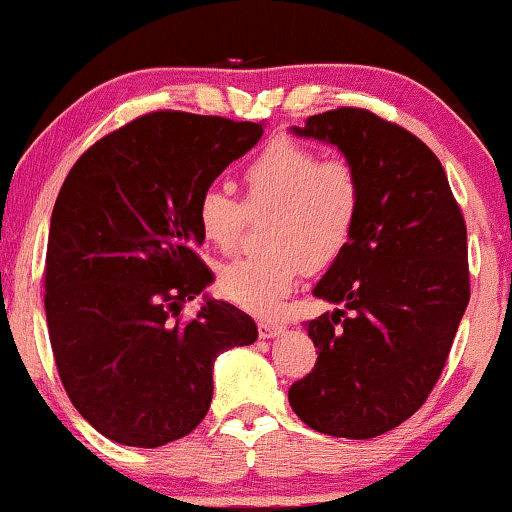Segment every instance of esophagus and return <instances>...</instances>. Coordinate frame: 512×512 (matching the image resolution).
Instances as JSON below:
<instances>
[{"label":"esophagus","instance_id":"esophagus-1","mask_svg":"<svg viewBox=\"0 0 512 512\" xmlns=\"http://www.w3.org/2000/svg\"><path fill=\"white\" fill-rule=\"evenodd\" d=\"M282 329L284 324L280 320H275V317H261V320H258V336L261 338L277 336Z\"/></svg>","mask_w":512,"mask_h":512}]
</instances>
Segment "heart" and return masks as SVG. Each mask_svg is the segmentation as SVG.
Segmentation results:
<instances>
[{
    "label": "heart",
    "mask_w": 512,
    "mask_h": 512,
    "mask_svg": "<svg viewBox=\"0 0 512 512\" xmlns=\"http://www.w3.org/2000/svg\"><path fill=\"white\" fill-rule=\"evenodd\" d=\"M242 183L244 202L221 185L204 188L195 216L204 240L228 251L240 240L247 214H265L261 244L268 249L225 263L218 291L249 313H270L305 268L327 270L348 251L360 221L362 183L348 159H322L296 141L263 148L244 167Z\"/></svg>",
    "instance_id": "1"
}]
</instances>
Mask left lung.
<instances>
[{"label":"left lung","instance_id":"obj_1","mask_svg":"<svg viewBox=\"0 0 512 512\" xmlns=\"http://www.w3.org/2000/svg\"><path fill=\"white\" fill-rule=\"evenodd\" d=\"M362 183L350 247L313 294L341 305L310 320L317 362L289 404L317 433L369 440L414 416L440 378L470 301L466 221L440 159L364 108L305 119Z\"/></svg>","mask_w":512,"mask_h":512}]
</instances>
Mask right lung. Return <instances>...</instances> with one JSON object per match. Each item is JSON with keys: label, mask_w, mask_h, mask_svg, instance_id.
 Instances as JSON below:
<instances>
[{"label": "right lung", "mask_w": 512, "mask_h": 512, "mask_svg": "<svg viewBox=\"0 0 512 512\" xmlns=\"http://www.w3.org/2000/svg\"><path fill=\"white\" fill-rule=\"evenodd\" d=\"M263 136L235 119L157 110L96 141L70 169L51 214L44 308L70 402L126 447L181 440L207 416L216 357L251 345L254 320L185 301L214 275L197 256L195 204Z\"/></svg>", "instance_id": "obj_1"}]
</instances>
